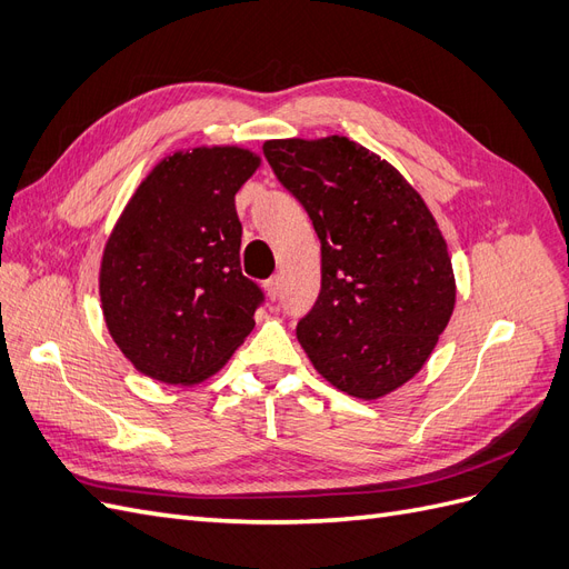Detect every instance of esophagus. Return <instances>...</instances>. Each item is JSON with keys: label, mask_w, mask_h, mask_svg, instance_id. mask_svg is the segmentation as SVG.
<instances>
[{"label": "esophagus", "mask_w": 569, "mask_h": 569, "mask_svg": "<svg viewBox=\"0 0 569 569\" xmlns=\"http://www.w3.org/2000/svg\"><path fill=\"white\" fill-rule=\"evenodd\" d=\"M266 289H268V297H270V299H278V297H280V289H282L280 274H274V278H270V280L266 282Z\"/></svg>", "instance_id": "1"}]
</instances>
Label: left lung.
Masks as SVG:
<instances>
[{"label":"left lung","mask_w":569,"mask_h":569,"mask_svg":"<svg viewBox=\"0 0 569 569\" xmlns=\"http://www.w3.org/2000/svg\"><path fill=\"white\" fill-rule=\"evenodd\" d=\"M263 153L322 247L320 295L297 325L301 347L337 389L380 399L425 366L453 313L437 220L399 170L349 137L272 140Z\"/></svg>","instance_id":"obj_1"}]
</instances>
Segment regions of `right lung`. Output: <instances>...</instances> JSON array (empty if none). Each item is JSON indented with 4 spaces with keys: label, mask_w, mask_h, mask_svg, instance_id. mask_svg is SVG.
Here are the masks:
<instances>
[{
    "label": "right lung",
    "mask_w": 569,
    "mask_h": 569,
    "mask_svg": "<svg viewBox=\"0 0 569 569\" xmlns=\"http://www.w3.org/2000/svg\"><path fill=\"white\" fill-rule=\"evenodd\" d=\"M261 159L239 147L173 153L137 187L99 272L104 320L130 363L166 385L213 375L266 301L239 266L234 194Z\"/></svg>",
    "instance_id": "right-lung-1"
}]
</instances>
